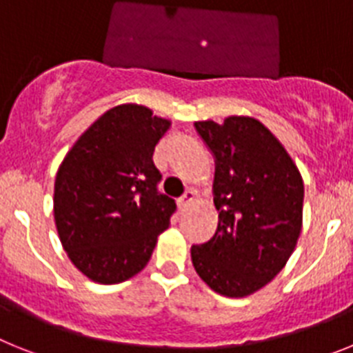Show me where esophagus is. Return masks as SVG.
Listing matches in <instances>:
<instances>
[{"label":"esophagus","instance_id":"34e87169","mask_svg":"<svg viewBox=\"0 0 353 353\" xmlns=\"http://www.w3.org/2000/svg\"><path fill=\"white\" fill-rule=\"evenodd\" d=\"M195 199H197L195 192L188 190V192H186V194L179 199V208H183V210H185V208H188L190 204H194Z\"/></svg>","mask_w":353,"mask_h":353}]
</instances>
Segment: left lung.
<instances>
[{"label":"left lung","mask_w":353,"mask_h":353,"mask_svg":"<svg viewBox=\"0 0 353 353\" xmlns=\"http://www.w3.org/2000/svg\"><path fill=\"white\" fill-rule=\"evenodd\" d=\"M214 156L213 202L219 228L192 247L199 277L231 299L261 290L286 266L302 231L304 181L265 124L231 115L195 122Z\"/></svg>","instance_id":"left-lung-1"}]
</instances>
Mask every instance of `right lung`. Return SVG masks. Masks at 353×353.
Returning <instances> with one entry per match:
<instances>
[{"mask_svg":"<svg viewBox=\"0 0 353 353\" xmlns=\"http://www.w3.org/2000/svg\"><path fill=\"white\" fill-rule=\"evenodd\" d=\"M170 121L134 103L104 112L70 147L54 179L57 231L72 265L99 284L142 272L176 202L152 161Z\"/></svg>","mask_w":353,"mask_h":353,"instance_id":"1","label":"right lung"}]
</instances>
